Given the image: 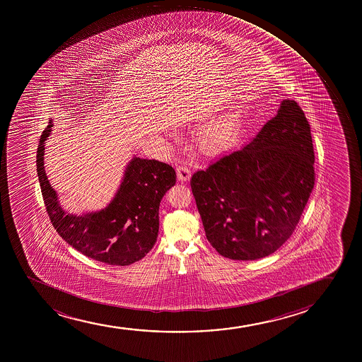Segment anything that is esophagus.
<instances>
[{
  "mask_svg": "<svg viewBox=\"0 0 362 362\" xmlns=\"http://www.w3.org/2000/svg\"><path fill=\"white\" fill-rule=\"evenodd\" d=\"M177 177H178L179 182H187L191 177L190 168L185 165L177 167Z\"/></svg>",
  "mask_w": 362,
  "mask_h": 362,
  "instance_id": "34e87169",
  "label": "esophagus"
}]
</instances>
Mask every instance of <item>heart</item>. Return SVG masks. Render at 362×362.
Returning <instances> with one entry per match:
<instances>
[{"mask_svg":"<svg viewBox=\"0 0 362 362\" xmlns=\"http://www.w3.org/2000/svg\"><path fill=\"white\" fill-rule=\"evenodd\" d=\"M242 127V117L238 110H226L204 126L199 141L208 151L226 149L236 141Z\"/></svg>","mask_w":362,"mask_h":362,"instance_id":"b5f03b06","label":"heart"}]
</instances>
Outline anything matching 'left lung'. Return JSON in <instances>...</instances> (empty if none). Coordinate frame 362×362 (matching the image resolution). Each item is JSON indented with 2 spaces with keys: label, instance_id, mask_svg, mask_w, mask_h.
<instances>
[{
  "label": "left lung",
  "instance_id": "left-lung-1",
  "mask_svg": "<svg viewBox=\"0 0 362 362\" xmlns=\"http://www.w3.org/2000/svg\"><path fill=\"white\" fill-rule=\"evenodd\" d=\"M310 126L295 101L240 149L191 177L206 236L232 260H257L293 235L315 182Z\"/></svg>",
  "mask_w": 362,
  "mask_h": 362
}]
</instances>
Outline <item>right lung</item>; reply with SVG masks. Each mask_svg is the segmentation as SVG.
<instances>
[{
	"mask_svg": "<svg viewBox=\"0 0 362 362\" xmlns=\"http://www.w3.org/2000/svg\"><path fill=\"white\" fill-rule=\"evenodd\" d=\"M53 120L40 139L37 175L50 221L76 250L103 264L129 266L151 252L158 233V207L175 184L173 167L134 155L126 163L122 182L106 207L81 214L62 208L45 175V142Z\"/></svg>",
	"mask_w": 362,
	"mask_h": 362,
	"instance_id": "obj_1",
	"label": "right lung"
}]
</instances>
